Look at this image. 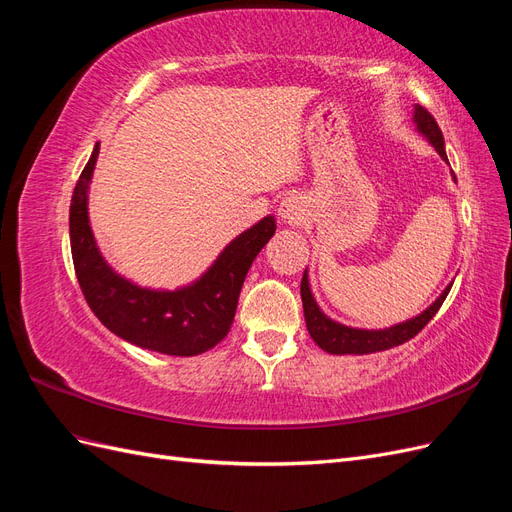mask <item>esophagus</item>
Here are the masks:
<instances>
[{
  "label": "esophagus",
  "instance_id": "obj_1",
  "mask_svg": "<svg viewBox=\"0 0 512 512\" xmlns=\"http://www.w3.org/2000/svg\"><path fill=\"white\" fill-rule=\"evenodd\" d=\"M277 213H280V218L286 224H301L305 220V207L301 205V200H297L294 196L282 200V205H280V209H277Z\"/></svg>",
  "mask_w": 512,
  "mask_h": 512
}]
</instances>
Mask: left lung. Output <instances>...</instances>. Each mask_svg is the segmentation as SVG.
Returning <instances> with one entry per match:
<instances>
[{"mask_svg": "<svg viewBox=\"0 0 512 512\" xmlns=\"http://www.w3.org/2000/svg\"><path fill=\"white\" fill-rule=\"evenodd\" d=\"M414 123H416V130L421 132L433 147H436L442 160L448 162L446 151H444V136H442V130L438 128V121L433 119L431 113L421 104L414 106ZM451 286L453 284H448L440 297L433 301L423 314H418L406 322H399V324H395V327H389V329L367 331V329L346 327V324H339V322L331 320L329 316H324L322 309L318 307V303L314 299L312 290H309L307 269H305L303 280H301V299H303V314H305L307 331H309V335H312L314 342L329 354H371V352L389 350L393 346H401L404 342H408V339H412L414 335H418L425 329V324L438 314V309L442 307L446 294L451 292Z\"/></svg>", "mask_w": 512, "mask_h": 512, "instance_id": "1", "label": "left lung"}]
</instances>
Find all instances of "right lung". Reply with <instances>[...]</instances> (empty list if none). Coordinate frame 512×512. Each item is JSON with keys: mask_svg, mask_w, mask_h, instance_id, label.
I'll return each instance as SVG.
<instances>
[{"mask_svg": "<svg viewBox=\"0 0 512 512\" xmlns=\"http://www.w3.org/2000/svg\"><path fill=\"white\" fill-rule=\"evenodd\" d=\"M100 143L76 181L70 203V247L85 301L104 327L126 342L170 356L203 354L228 335L239 292L258 252L275 235L267 215L232 239L200 280L177 290L132 284L102 258L89 226L87 194Z\"/></svg>", "mask_w": 512, "mask_h": 512, "instance_id": "1", "label": "right lung"}]
</instances>
